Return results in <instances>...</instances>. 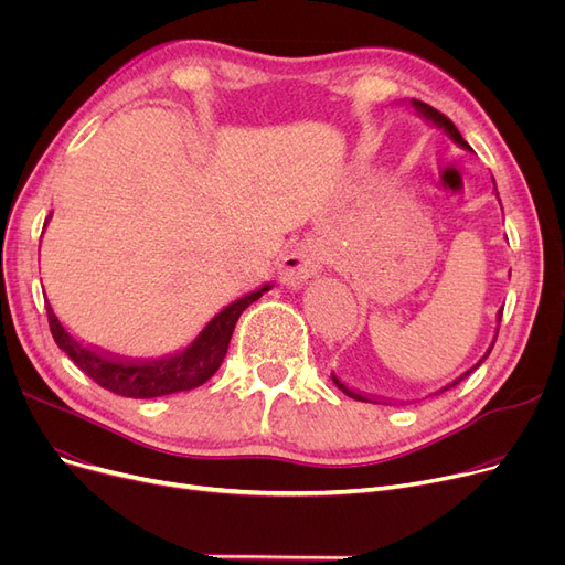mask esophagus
Instances as JSON below:
<instances>
[{
    "instance_id": "34e87169",
    "label": "esophagus",
    "mask_w": 565,
    "mask_h": 565,
    "mask_svg": "<svg viewBox=\"0 0 565 565\" xmlns=\"http://www.w3.org/2000/svg\"><path fill=\"white\" fill-rule=\"evenodd\" d=\"M324 263V252L318 243H302L295 249H290L277 267L279 281L286 288H302L309 279H313Z\"/></svg>"
}]
</instances>
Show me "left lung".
<instances>
[{"label":"left lung","mask_w":565,"mask_h":565,"mask_svg":"<svg viewBox=\"0 0 565 565\" xmlns=\"http://www.w3.org/2000/svg\"><path fill=\"white\" fill-rule=\"evenodd\" d=\"M409 105H412V109H414V111H417V114L424 118V121H428V124H433L435 128L444 130V132H447V135H449V137H451V139H454L458 146H462L465 151H469V143L462 139V135L458 132V128H456V126L449 121V118L444 116L441 111H437L435 107H430V105H426V103H422V100H414V98L409 100ZM492 183H494V181H492ZM494 194H497V188H494ZM497 199H499V194H497ZM499 203H501V201H499ZM501 311H503V307L497 311V332H499V320H501ZM494 339H497V334H494ZM494 339H492L490 348L486 350V354H483V358H481L477 364H473L469 371H465L460 377H456L454 382H449L447 387H441L439 392H447V390L456 387V384H458L462 377H467L471 371H477V369H479V366H481V364L488 360V354H490V350H492V345H494ZM332 382L337 384V387H339V390H341L345 396H350V398H354V401H362V403H375V401H371V398H366V396H362V394H358V392H352L350 387H345V384H343V382H341V380H339L334 373H332Z\"/></svg>","instance_id":"8db88e82"}]
</instances>
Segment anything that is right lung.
I'll return each instance as SVG.
<instances>
[{"mask_svg": "<svg viewBox=\"0 0 565 565\" xmlns=\"http://www.w3.org/2000/svg\"><path fill=\"white\" fill-rule=\"evenodd\" d=\"M50 220L52 215H47L43 231L47 228ZM267 290H270V284H263L256 290L245 292L243 298H237L224 309H220L188 343L146 360L111 358V354L98 352L79 343L75 337L68 334L64 324L58 322L50 305L47 322L56 345L62 348L88 377L98 382L103 390L126 398H158L196 390L205 380H211L226 358L228 341L235 330L237 318H241V313Z\"/></svg>", "mask_w": 565, "mask_h": 565, "instance_id": "right-lung-1", "label": "right lung"}]
</instances>
